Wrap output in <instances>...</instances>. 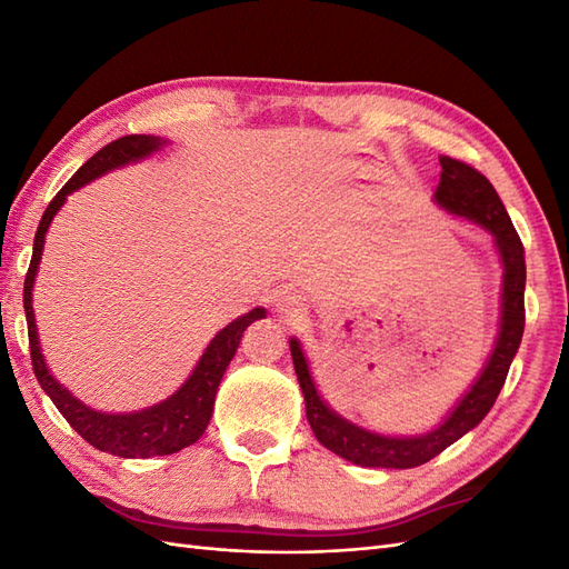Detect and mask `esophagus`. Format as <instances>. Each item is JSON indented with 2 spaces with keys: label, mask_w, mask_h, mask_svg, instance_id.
Returning a JSON list of instances; mask_svg holds the SVG:
<instances>
[{
  "label": "esophagus",
  "mask_w": 569,
  "mask_h": 569,
  "mask_svg": "<svg viewBox=\"0 0 569 569\" xmlns=\"http://www.w3.org/2000/svg\"><path fill=\"white\" fill-rule=\"evenodd\" d=\"M278 306H280V311H284V313H295V311H299V299L295 295H284Z\"/></svg>",
  "instance_id": "34e87169"
}]
</instances>
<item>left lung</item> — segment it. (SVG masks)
Returning a JSON list of instances; mask_svg holds the SVG:
<instances>
[{
	"instance_id": "8db88e82",
	"label": "left lung",
	"mask_w": 569,
	"mask_h": 569,
	"mask_svg": "<svg viewBox=\"0 0 569 569\" xmlns=\"http://www.w3.org/2000/svg\"><path fill=\"white\" fill-rule=\"evenodd\" d=\"M441 180L435 192L437 203L453 216L468 218L493 234V242L503 263V295H501V330L485 370L477 377L470 391L451 410L437 429L422 437H382L360 429L327 408L308 370L306 356L297 339L289 341L291 360L299 377L306 401V418L311 422L316 439L332 453L347 458L360 468H418L449 449L453 441L468 435L487 418V412L501 393L510 363L520 349L525 332V247L515 232L503 201L498 199L493 184L477 168L451 157H441Z\"/></svg>"
}]
</instances>
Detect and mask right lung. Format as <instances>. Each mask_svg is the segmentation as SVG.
I'll list each match as a JSON object with an SVG mask.
<instances>
[{"label": "right lung", "mask_w": 569, "mask_h": 569, "mask_svg": "<svg viewBox=\"0 0 569 569\" xmlns=\"http://www.w3.org/2000/svg\"><path fill=\"white\" fill-rule=\"evenodd\" d=\"M163 144H166L163 140L151 134H126L120 137V140L107 144L104 149H99L90 161H84L76 170V176L61 187V192L47 206V211L40 220V228L36 232V242H32V258H30V268L23 284L30 360L40 387L47 391L49 399L54 401V406L68 420V425H71L84 441L92 443L99 451H107L120 458L170 456L199 441V437L206 432V427H209L218 385L239 347V339H242L244 330L253 320L266 318V308H253V311H249L247 316L232 320L226 330H220L211 339L203 356L199 358L194 372L189 375V380L173 396H170V399L137 412H120V416H111V412L92 410L84 403H80L71 391L63 389L54 377L49 375L40 351L36 313H32V282H36V274H38L49 222L63 206L66 197L76 192V189L92 182L99 176L109 173L113 168L149 157L151 151L161 149Z\"/></svg>", "instance_id": "obj_1"}]
</instances>
